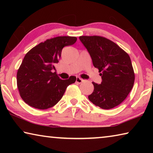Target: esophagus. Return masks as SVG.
Here are the masks:
<instances>
[{"label": "esophagus", "instance_id": "1", "mask_svg": "<svg viewBox=\"0 0 153 153\" xmlns=\"http://www.w3.org/2000/svg\"><path fill=\"white\" fill-rule=\"evenodd\" d=\"M84 81V80L83 79H82L81 77H77V78H76V82L78 83V84H81V83H82Z\"/></svg>", "mask_w": 153, "mask_h": 153}]
</instances>
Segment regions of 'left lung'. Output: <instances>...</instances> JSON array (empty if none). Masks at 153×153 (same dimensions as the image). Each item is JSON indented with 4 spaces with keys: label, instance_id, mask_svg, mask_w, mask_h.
I'll use <instances>...</instances> for the list:
<instances>
[{
    "label": "left lung",
    "instance_id": "left-lung-1",
    "mask_svg": "<svg viewBox=\"0 0 153 153\" xmlns=\"http://www.w3.org/2000/svg\"><path fill=\"white\" fill-rule=\"evenodd\" d=\"M79 38L102 77L100 84L92 82L94 91L88 96V99L103 109H110L121 104L132 89L135 79L128 54L102 36H82Z\"/></svg>",
    "mask_w": 153,
    "mask_h": 153
}]
</instances>
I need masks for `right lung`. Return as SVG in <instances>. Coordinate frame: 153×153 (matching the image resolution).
<instances>
[{"instance_id":"obj_1","label":"right lung","mask_w":153,"mask_h":153,"mask_svg":"<svg viewBox=\"0 0 153 153\" xmlns=\"http://www.w3.org/2000/svg\"><path fill=\"white\" fill-rule=\"evenodd\" d=\"M76 40V37L58 36L40 43L25 55L17 71V84L21 97L28 105L38 109L53 107L67 87L76 82V77L61 79L53 70L63 48Z\"/></svg>"}]
</instances>
